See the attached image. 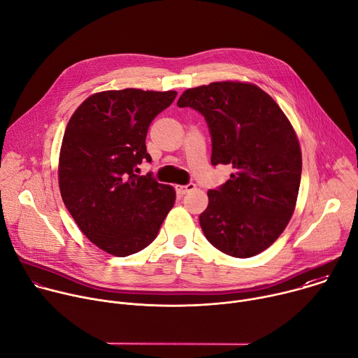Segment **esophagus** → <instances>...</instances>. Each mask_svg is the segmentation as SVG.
<instances>
[{
  "label": "esophagus",
  "mask_w": 358,
  "mask_h": 358,
  "mask_svg": "<svg viewBox=\"0 0 358 358\" xmlns=\"http://www.w3.org/2000/svg\"><path fill=\"white\" fill-rule=\"evenodd\" d=\"M195 188V184H187V185H176V189H177V194L180 195H184L189 191H192Z\"/></svg>",
  "instance_id": "1"
}]
</instances>
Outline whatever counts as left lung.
<instances>
[{"mask_svg": "<svg viewBox=\"0 0 358 358\" xmlns=\"http://www.w3.org/2000/svg\"><path fill=\"white\" fill-rule=\"evenodd\" d=\"M180 108L206 117L211 164H229L231 178L208 191L199 215L206 238L234 258H250L269 248L287 227L301 176L296 131L279 105L259 86L222 80L187 89Z\"/></svg>", "mask_w": 358, "mask_h": 358, "instance_id": "1", "label": "left lung"}]
</instances>
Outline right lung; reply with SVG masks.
<instances>
[{
  "instance_id": "obj_1",
  "label": "right lung",
  "mask_w": 358,
  "mask_h": 358,
  "mask_svg": "<svg viewBox=\"0 0 358 358\" xmlns=\"http://www.w3.org/2000/svg\"><path fill=\"white\" fill-rule=\"evenodd\" d=\"M176 90H105L71 116L59 152V189L85 236L113 257H127L156 239L174 206L176 189L137 176L150 123Z\"/></svg>"
}]
</instances>
